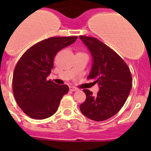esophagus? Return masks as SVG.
Here are the masks:
<instances>
[{
  "mask_svg": "<svg viewBox=\"0 0 151 151\" xmlns=\"http://www.w3.org/2000/svg\"><path fill=\"white\" fill-rule=\"evenodd\" d=\"M69 90L71 91H77V88H75V87H73V86H70L69 87Z\"/></svg>",
  "mask_w": 151,
  "mask_h": 151,
  "instance_id": "1",
  "label": "esophagus"
}]
</instances>
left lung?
<instances>
[{
  "label": "left lung",
  "mask_w": 151,
  "mask_h": 151,
  "mask_svg": "<svg viewBox=\"0 0 151 151\" xmlns=\"http://www.w3.org/2000/svg\"><path fill=\"white\" fill-rule=\"evenodd\" d=\"M79 37L88 47L93 60L88 79L98 83L100 89L96 96L83 90L86 99L80 104V111L93 121H105L124 105L132 87V74L126 62L107 45L93 37Z\"/></svg>",
  "instance_id": "8db88e82"
}]
</instances>
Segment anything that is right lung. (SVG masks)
I'll use <instances>...</instances> for the list:
<instances>
[{
    "instance_id": "right-lung-1",
    "label": "right lung",
    "mask_w": 151,
    "mask_h": 151,
    "mask_svg": "<svg viewBox=\"0 0 151 151\" xmlns=\"http://www.w3.org/2000/svg\"><path fill=\"white\" fill-rule=\"evenodd\" d=\"M77 36L51 37L25 51L14 68L12 89L17 103L30 118L42 120L58 110L68 85H58L47 77L53 68L56 54L74 43Z\"/></svg>"
}]
</instances>
